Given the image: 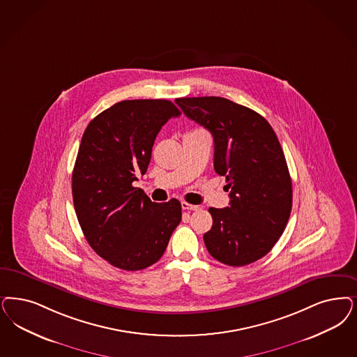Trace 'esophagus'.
<instances>
[{
    "mask_svg": "<svg viewBox=\"0 0 357 357\" xmlns=\"http://www.w3.org/2000/svg\"><path fill=\"white\" fill-rule=\"evenodd\" d=\"M182 208L185 209V211H197L199 206L190 204V203H187V202H182Z\"/></svg>",
    "mask_w": 357,
    "mask_h": 357,
    "instance_id": "esophagus-1",
    "label": "esophagus"
}]
</instances>
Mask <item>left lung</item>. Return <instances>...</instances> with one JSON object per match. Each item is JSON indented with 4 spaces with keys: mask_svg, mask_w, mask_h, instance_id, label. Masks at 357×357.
Instances as JSON below:
<instances>
[{
    "mask_svg": "<svg viewBox=\"0 0 357 357\" xmlns=\"http://www.w3.org/2000/svg\"><path fill=\"white\" fill-rule=\"evenodd\" d=\"M185 116L213 137V167L225 176L229 207L208 209L204 234L209 255L244 266L268 255L287 225L293 185L282 148L271 123L257 112L216 96L176 98Z\"/></svg>",
    "mask_w": 357,
    "mask_h": 357,
    "instance_id": "8db88e82",
    "label": "left lung"
}]
</instances>
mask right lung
Here are the masks:
<instances>
[{"label": "right lung", "instance_id": "add662e5", "mask_svg": "<svg viewBox=\"0 0 357 357\" xmlns=\"http://www.w3.org/2000/svg\"><path fill=\"white\" fill-rule=\"evenodd\" d=\"M178 116L169 100H123L98 114L82 137L73 172L75 212L88 244L119 269L155 264L182 220L179 200L154 203L133 187L148 170L160 128Z\"/></svg>", "mask_w": 357, "mask_h": 357}]
</instances>
